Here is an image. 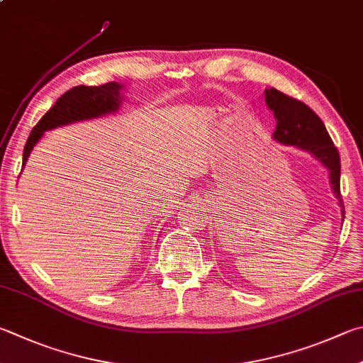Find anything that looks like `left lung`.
I'll return each instance as SVG.
<instances>
[{
  "instance_id": "1",
  "label": "left lung",
  "mask_w": 363,
  "mask_h": 363,
  "mask_svg": "<svg viewBox=\"0 0 363 363\" xmlns=\"http://www.w3.org/2000/svg\"><path fill=\"white\" fill-rule=\"evenodd\" d=\"M267 106L273 111L276 118L274 141L286 146H296L315 157L330 173V184L345 217V204L340 192L341 163L338 149L335 147L324 122L314 111L295 98L276 89L265 90Z\"/></svg>"
}]
</instances>
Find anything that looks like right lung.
Listing matches in <instances>:
<instances>
[{
    "label": "right lung",
    "instance_id": "right-lung-1",
    "mask_svg": "<svg viewBox=\"0 0 363 363\" xmlns=\"http://www.w3.org/2000/svg\"><path fill=\"white\" fill-rule=\"evenodd\" d=\"M122 89V84L108 82L98 85V87L77 85V87L68 90L67 94H63L55 101L54 106L43 116L36 127L31 130L23 149V167L28 160L33 147L43 138L44 131L54 130L72 122L89 121V118L116 113L123 101V95H121Z\"/></svg>",
    "mask_w": 363,
    "mask_h": 363
}]
</instances>
